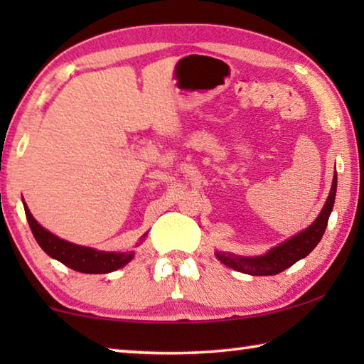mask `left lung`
<instances>
[{
  "mask_svg": "<svg viewBox=\"0 0 364 364\" xmlns=\"http://www.w3.org/2000/svg\"><path fill=\"white\" fill-rule=\"evenodd\" d=\"M336 191H337V171L334 173V180H332V188L328 200L319 212L318 218L306 228V230L295 234L287 241L281 242L276 247L269 249L267 254L260 257H241L234 254H226V252H217L218 260L236 271H241L245 274L252 276H271L278 274L281 271L292 267L295 262L305 258L310 252L316 247L318 242L321 241L323 234L328 226L329 215L332 212L336 200Z\"/></svg>",
  "mask_w": 364,
  "mask_h": 364,
  "instance_id": "8db88e82",
  "label": "left lung"
}]
</instances>
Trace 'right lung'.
<instances>
[{
  "label": "right lung",
  "mask_w": 364,
  "mask_h": 364,
  "mask_svg": "<svg viewBox=\"0 0 364 364\" xmlns=\"http://www.w3.org/2000/svg\"><path fill=\"white\" fill-rule=\"evenodd\" d=\"M23 208H26L30 230H32L40 247L51 258H56L60 263H64L65 267L86 274H104L125 267L128 262L133 260V252H102L64 241V239L54 236L53 232L38 225V221L30 213L26 202H23Z\"/></svg>",
  "instance_id": "1"
}]
</instances>
